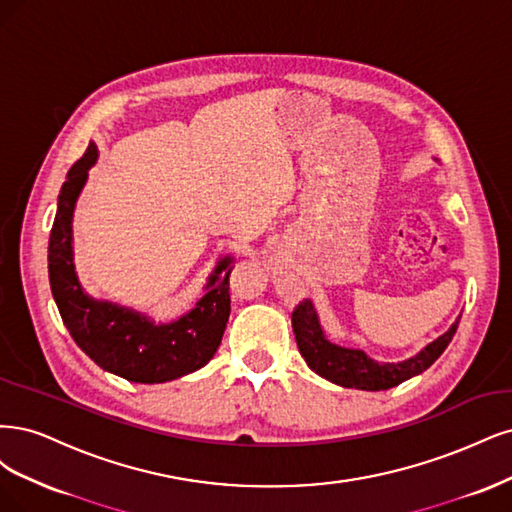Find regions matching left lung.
Returning a JSON list of instances; mask_svg holds the SVG:
<instances>
[{"label":"left lung","instance_id":"obj_1","mask_svg":"<svg viewBox=\"0 0 512 512\" xmlns=\"http://www.w3.org/2000/svg\"><path fill=\"white\" fill-rule=\"evenodd\" d=\"M291 325L295 342H298V349L310 370H315L319 376L340 387L381 391L400 385L430 368L453 340L459 319L449 327V332H444L432 344H427L419 355L400 361V364H378L364 351L344 349V346L329 342L310 300H302L293 308Z\"/></svg>","mask_w":512,"mask_h":512}]
</instances>
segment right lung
<instances>
[{"mask_svg":"<svg viewBox=\"0 0 512 512\" xmlns=\"http://www.w3.org/2000/svg\"><path fill=\"white\" fill-rule=\"evenodd\" d=\"M95 159L97 146L91 142L61 187L48 240V278L59 315L74 342L97 366L131 383H166L200 370L217 353L232 310V259L219 261L208 278L206 295L189 315L168 325H155L134 310L89 298L74 272L72 214Z\"/></svg>","mask_w":512,"mask_h":512,"instance_id":"right-lung-1","label":"right lung"}]
</instances>
